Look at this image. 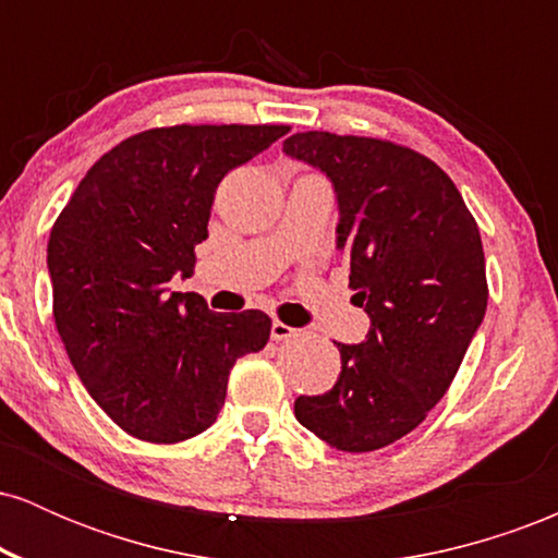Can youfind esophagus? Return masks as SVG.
<instances>
[{
	"mask_svg": "<svg viewBox=\"0 0 558 558\" xmlns=\"http://www.w3.org/2000/svg\"><path fill=\"white\" fill-rule=\"evenodd\" d=\"M270 336H272V341H291V338H296V336H299V330H296V328H291V325L280 323V319H275V323H272V330H270Z\"/></svg>",
	"mask_w": 558,
	"mask_h": 558,
	"instance_id": "1",
	"label": "esophagus"
}]
</instances>
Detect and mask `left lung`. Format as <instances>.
<instances>
[{"label":"left lung","mask_w":558,"mask_h":558,"mask_svg":"<svg viewBox=\"0 0 558 558\" xmlns=\"http://www.w3.org/2000/svg\"><path fill=\"white\" fill-rule=\"evenodd\" d=\"M283 151L330 178L349 288L373 319L362 343H338L336 386L299 396L293 412L338 451H377L444 399L483 323L477 222L451 178L409 146L306 131L288 136Z\"/></svg>","instance_id":"8db88e82"}]
</instances>
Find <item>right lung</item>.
I'll return each mask as SVG.
<instances>
[{"label":"right lung","mask_w":558,"mask_h":558,"mask_svg":"<svg viewBox=\"0 0 558 558\" xmlns=\"http://www.w3.org/2000/svg\"><path fill=\"white\" fill-rule=\"evenodd\" d=\"M288 125H170L92 165L47 246L57 332L92 399L128 435L181 444L226 403L228 375L270 341L259 310L222 315L170 291L194 272L222 178Z\"/></svg>","instance_id":"obj_1"}]
</instances>
